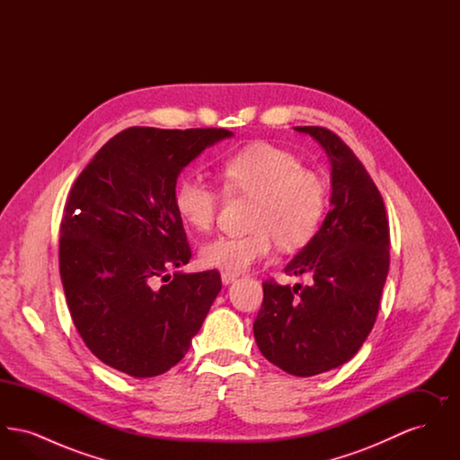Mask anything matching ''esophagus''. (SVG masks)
Masks as SVG:
<instances>
[{
  "label": "esophagus",
  "instance_id": "esophagus-1",
  "mask_svg": "<svg viewBox=\"0 0 460 460\" xmlns=\"http://www.w3.org/2000/svg\"><path fill=\"white\" fill-rule=\"evenodd\" d=\"M220 279H222V283L224 285H231V283H234L236 279H238V276L236 274H233V272H222L220 274Z\"/></svg>",
  "mask_w": 460,
  "mask_h": 460
}]
</instances>
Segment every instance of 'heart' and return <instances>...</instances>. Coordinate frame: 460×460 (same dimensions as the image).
Segmentation results:
<instances>
[{
  "mask_svg": "<svg viewBox=\"0 0 460 460\" xmlns=\"http://www.w3.org/2000/svg\"><path fill=\"white\" fill-rule=\"evenodd\" d=\"M220 177L229 191L257 197L250 234L217 236L199 250L205 267L243 272L267 259L274 244L296 250L310 240L326 210L324 181L304 169L296 155L270 143H253L220 164ZM220 197L201 175L186 174L174 190L181 220L198 233L212 227Z\"/></svg>",
  "mask_w": 460,
  "mask_h": 460,
  "instance_id": "b5f03b06",
  "label": "heart"
}]
</instances>
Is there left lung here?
<instances>
[{"label": "left lung", "instance_id": "1", "mask_svg": "<svg viewBox=\"0 0 460 460\" xmlns=\"http://www.w3.org/2000/svg\"><path fill=\"white\" fill-rule=\"evenodd\" d=\"M295 131L328 155L331 210L285 267L286 274H308L312 285L298 294L265 281L253 334L269 362L308 377L349 362L369 336L390 269V227L383 198L350 148L324 128Z\"/></svg>", "mask_w": 460, "mask_h": 460}]
</instances>
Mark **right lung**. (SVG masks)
Returning a JSON list of instances; mask_svg holds the SVG:
<instances>
[{
  "mask_svg": "<svg viewBox=\"0 0 460 460\" xmlns=\"http://www.w3.org/2000/svg\"><path fill=\"white\" fill-rule=\"evenodd\" d=\"M226 137L233 132L129 128L70 190L60 226L66 305L89 350L131 377L174 367L219 295L217 270H167L191 259L175 212L177 177Z\"/></svg>",
  "mask_w": 460,
  "mask_h": 460,
  "instance_id": "1",
  "label": "right lung"
}]
</instances>
